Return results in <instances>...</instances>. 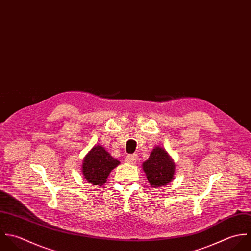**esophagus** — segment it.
Returning a JSON list of instances; mask_svg holds the SVG:
<instances>
[{
	"label": "esophagus",
	"instance_id": "esophagus-1",
	"mask_svg": "<svg viewBox=\"0 0 251 251\" xmlns=\"http://www.w3.org/2000/svg\"><path fill=\"white\" fill-rule=\"evenodd\" d=\"M126 162L129 164H135L138 160V155L137 154H132V155H128L126 156Z\"/></svg>",
	"mask_w": 251,
	"mask_h": 251
}]
</instances>
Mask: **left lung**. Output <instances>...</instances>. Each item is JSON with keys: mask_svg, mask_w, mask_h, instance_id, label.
Wrapping results in <instances>:
<instances>
[{"mask_svg": "<svg viewBox=\"0 0 251 251\" xmlns=\"http://www.w3.org/2000/svg\"><path fill=\"white\" fill-rule=\"evenodd\" d=\"M175 163L163 148L156 147L150 158L143 163V169L148 180L153 187L169 184L174 179Z\"/></svg>", "mask_w": 251, "mask_h": 251, "instance_id": "left-lung-1", "label": "left lung"}]
</instances>
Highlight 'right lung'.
I'll return each instance as SVG.
<instances>
[{
    "label": "right lung",
    "mask_w": 251,
    "mask_h": 251,
    "mask_svg": "<svg viewBox=\"0 0 251 251\" xmlns=\"http://www.w3.org/2000/svg\"><path fill=\"white\" fill-rule=\"evenodd\" d=\"M119 163L118 160L112 158L101 146H95L83 159V176L89 183L100 186L105 183L109 173Z\"/></svg>",
    "instance_id": "add662e5"
}]
</instances>
